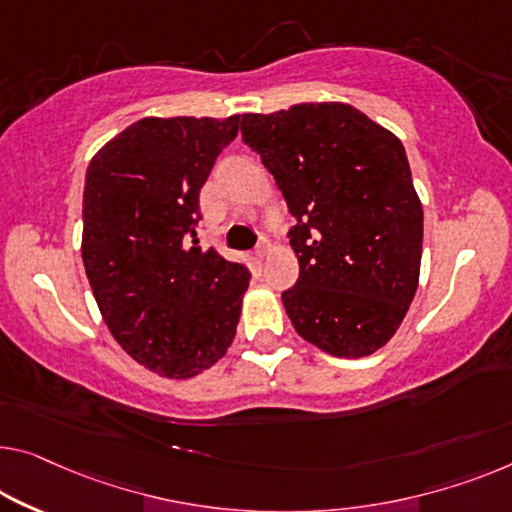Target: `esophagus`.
I'll use <instances>...</instances> for the list:
<instances>
[{
	"label": "esophagus",
	"instance_id": "1",
	"mask_svg": "<svg viewBox=\"0 0 512 512\" xmlns=\"http://www.w3.org/2000/svg\"><path fill=\"white\" fill-rule=\"evenodd\" d=\"M266 255H269V243L262 241V243H259V246L255 248V257H257V262H262V259H264Z\"/></svg>",
	"mask_w": 512,
	"mask_h": 512
}]
</instances>
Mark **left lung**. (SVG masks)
<instances>
[{
    "mask_svg": "<svg viewBox=\"0 0 512 512\" xmlns=\"http://www.w3.org/2000/svg\"><path fill=\"white\" fill-rule=\"evenodd\" d=\"M294 216L299 280L282 303L303 340L361 358L398 331L418 287L423 207L402 142L345 103L243 114Z\"/></svg>",
    "mask_w": 512,
    "mask_h": 512,
    "instance_id": "1",
    "label": "left lung"
}]
</instances>
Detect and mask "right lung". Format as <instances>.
I'll return each instance as SVG.
<instances>
[{
    "label": "right lung",
    "mask_w": 512,
    "mask_h": 512,
    "mask_svg": "<svg viewBox=\"0 0 512 512\" xmlns=\"http://www.w3.org/2000/svg\"><path fill=\"white\" fill-rule=\"evenodd\" d=\"M239 114L147 117L91 158L82 262L114 340L160 377L188 379L232 345L250 271L197 246L200 190Z\"/></svg>",
    "instance_id": "1"
}]
</instances>
